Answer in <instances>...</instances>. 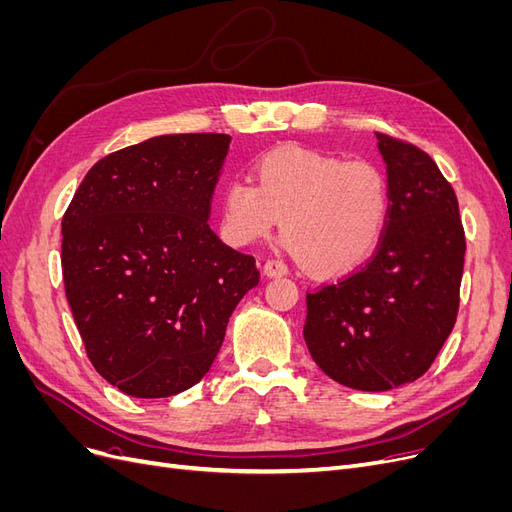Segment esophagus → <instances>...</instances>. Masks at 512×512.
I'll return each mask as SVG.
<instances>
[{
  "label": "esophagus",
  "mask_w": 512,
  "mask_h": 512,
  "mask_svg": "<svg viewBox=\"0 0 512 512\" xmlns=\"http://www.w3.org/2000/svg\"><path fill=\"white\" fill-rule=\"evenodd\" d=\"M262 273H265L267 277H282L288 273V267L280 260H267L265 267H262Z\"/></svg>",
  "instance_id": "esophagus-1"
}]
</instances>
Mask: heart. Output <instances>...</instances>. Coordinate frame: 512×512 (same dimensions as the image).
Segmentation results:
<instances>
[{"mask_svg": "<svg viewBox=\"0 0 512 512\" xmlns=\"http://www.w3.org/2000/svg\"><path fill=\"white\" fill-rule=\"evenodd\" d=\"M254 177L228 181L222 194L224 232L235 245L269 237L282 220L288 250L318 275H346L378 250L391 188L376 162L284 145L262 153Z\"/></svg>", "mask_w": 512, "mask_h": 512, "instance_id": "obj_1", "label": "heart"}]
</instances>
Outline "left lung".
I'll return each instance as SVG.
<instances>
[{
    "instance_id": "obj_1",
    "label": "left lung",
    "mask_w": 512,
    "mask_h": 512,
    "mask_svg": "<svg viewBox=\"0 0 512 512\" xmlns=\"http://www.w3.org/2000/svg\"><path fill=\"white\" fill-rule=\"evenodd\" d=\"M391 188L369 262L307 292L305 344L335 382L389 391L421 378L451 335L466 235L451 183L425 151L376 132Z\"/></svg>"
}]
</instances>
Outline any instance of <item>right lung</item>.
I'll list each match as a JSON object with an SVG mask.
<instances>
[{
	"label": "right lung",
	"mask_w": 512,
	"mask_h": 512,
	"mask_svg": "<svg viewBox=\"0 0 512 512\" xmlns=\"http://www.w3.org/2000/svg\"><path fill=\"white\" fill-rule=\"evenodd\" d=\"M228 134H164L89 168L61 220L66 297L98 374L132 397L190 389L260 273L209 228Z\"/></svg>",
	"instance_id": "obj_1"
}]
</instances>
